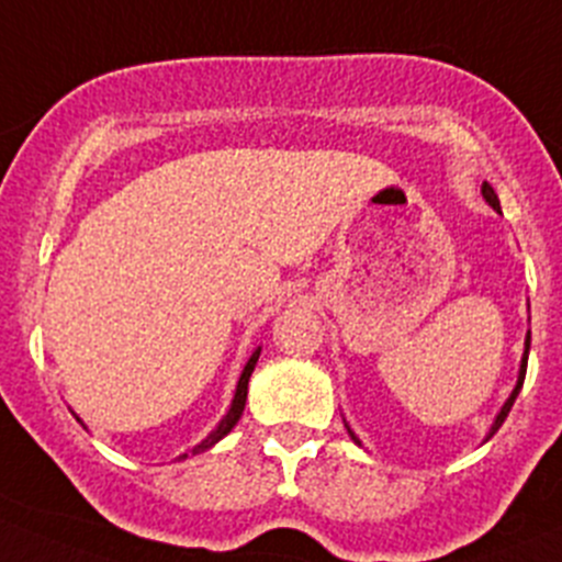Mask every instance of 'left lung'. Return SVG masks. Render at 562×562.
Listing matches in <instances>:
<instances>
[{
  "label": "left lung",
  "mask_w": 562,
  "mask_h": 562,
  "mask_svg": "<svg viewBox=\"0 0 562 562\" xmlns=\"http://www.w3.org/2000/svg\"><path fill=\"white\" fill-rule=\"evenodd\" d=\"M483 198H485V201H488L491 206H494L496 212H499V198H496L494 187H491L488 181H483ZM527 356H530V334H527V341H525V356H521V370H518V381H516V389H513V392H510V397L505 400V405H502V411H499V414H496L494 425H491V430H488V438L494 436L496 430H499V427H502V422H505V416L510 414L513 403H516L518 392H521V383H525V375H527ZM347 432H350V436H352V441H356V445H361V441H358V438H356V432H352L350 427H347Z\"/></svg>",
  "instance_id": "obj_1"
}]
</instances>
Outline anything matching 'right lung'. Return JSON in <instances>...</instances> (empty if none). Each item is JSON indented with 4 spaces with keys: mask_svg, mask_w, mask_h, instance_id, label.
I'll list each match as a JSON object with an SVG mask.
<instances>
[{
    "mask_svg": "<svg viewBox=\"0 0 562 562\" xmlns=\"http://www.w3.org/2000/svg\"><path fill=\"white\" fill-rule=\"evenodd\" d=\"M259 352H261V347H256V350H254V356L248 358V364H245L243 375H239L237 392H234V400H232V408H228V414L223 416V419H221V425H217L215 430H212L210 436H206L204 441H201V445L195 447V450H192V456H195V452H204V450H210V447H215L217 441H221V438L226 436V432H232V427L237 425V422H239V416H243V411H245V400H248V381H250V372H254L256 361H259ZM181 458H187V456H181Z\"/></svg>",
    "mask_w": 562,
    "mask_h": 562,
    "instance_id": "right-lung-1",
    "label": "right lung"
}]
</instances>
